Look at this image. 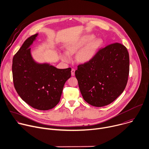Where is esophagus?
I'll use <instances>...</instances> for the list:
<instances>
[{"mask_svg": "<svg viewBox=\"0 0 149 149\" xmlns=\"http://www.w3.org/2000/svg\"><path fill=\"white\" fill-rule=\"evenodd\" d=\"M74 73H75V70L74 69H72V70H71L72 76H74Z\"/></svg>", "mask_w": 149, "mask_h": 149, "instance_id": "esophagus-1", "label": "esophagus"}]
</instances>
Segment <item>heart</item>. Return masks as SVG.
I'll return each mask as SVG.
<instances>
[{
	"instance_id": "obj_1",
	"label": "heart",
	"mask_w": 149,
	"mask_h": 149,
	"mask_svg": "<svg viewBox=\"0 0 149 149\" xmlns=\"http://www.w3.org/2000/svg\"><path fill=\"white\" fill-rule=\"evenodd\" d=\"M94 36L89 35L82 36L79 39L74 40L70 43L67 46V53L62 55L63 60L68 62L70 61V56L69 54H73L82 48L84 45L88 42H91L94 39ZM101 45V40L97 39L91 44H89L83 49H81L77 55V60L79 62H87L95 57L97 50Z\"/></svg>"
}]
</instances>
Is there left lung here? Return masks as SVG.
<instances>
[{
    "label": "left lung",
    "mask_w": 149,
    "mask_h": 149,
    "mask_svg": "<svg viewBox=\"0 0 149 149\" xmlns=\"http://www.w3.org/2000/svg\"><path fill=\"white\" fill-rule=\"evenodd\" d=\"M129 74V52L119 43L100 49L92 60L79 65L75 71L84 100L95 107L108 105L119 96Z\"/></svg>",
    "instance_id": "1"
}]
</instances>
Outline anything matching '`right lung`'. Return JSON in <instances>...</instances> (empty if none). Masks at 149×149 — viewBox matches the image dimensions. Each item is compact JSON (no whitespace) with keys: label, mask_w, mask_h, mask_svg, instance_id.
<instances>
[{"label":"right lung","mask_w":149,"mask_h":149,"mask_svg":"<svg viewBox=\"0 0 149 149\" xmlns=\"http://www.w3.org/2000/svg\"><path fill=\"white\" fill-rule=\"evenodd\" d=\"M38 33L27 38L13 58L15 88L27 104L40 110L54 107L61 100L65 82L71 77L70 68L60 69L36 63L29 48Z\"/></svg>","instance_id":"1"}]
</instances>
